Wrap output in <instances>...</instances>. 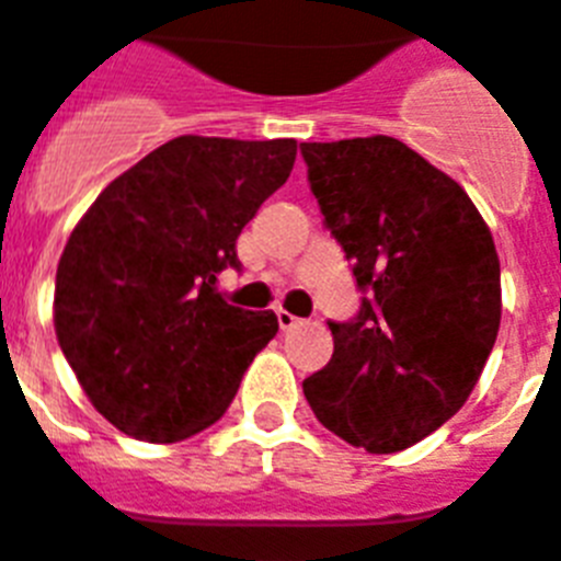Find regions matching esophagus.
<instances>
[{"mask_svg":"<svg viewBox=\"0 0 561 561\" xmlns=\"http://www.w3.org/2000/svg\"><path fill=\"white\" fill-rule=\"evenodd\" d=\"M276 320H279L282 332H290V329H297V325L302 323V320L290 314V311H276Z\"/></svg>","mask_w":561,"mask_h":561,"instance_id":"34e87169","label":"esophagus"}]
</instances>
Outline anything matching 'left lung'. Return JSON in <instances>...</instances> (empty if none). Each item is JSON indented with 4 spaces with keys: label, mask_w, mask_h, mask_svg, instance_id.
Returning a JSON list of instances; mask_svg holds the SVG:
<instances>
[{
    "label": "left lung",
    "mask_w": 561,
    "mask_h": 561,
    "mask_svg": "<svg viewBox=\"0 0 561 561\" xmlns=\"http://www.w3.org/2000/svg\"><path fill=\"white\" fill-rule=\"evenodd\" d=\"M308 186L364 294L329 320L302 381L314 416L373 454L410 448L466 404L501 325L492 232L448 174L392 136L302 142Z\"/></svg>",
    "instance_id": "1"
}]
</instances>
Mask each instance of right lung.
<instances>
[{
    "instance_id": "obj_1",
    "label": "right lung",
    "mask_w": 561,
    "mask_h": 561,
    "mask_svg": "<svg viewBox=\"0 0 561 561\" xmlns=\"http://www.w3.org/2000/svg\"><path fill=\"white\" fill-rule=\"evenodd\" d=\"M294 139L178 136L116 178L57 264L55 332L101 416L142 443H178L224 416L279 332L273 311L229 306L236 241L288 180Z\"/></svg>"
}]
</instances>
